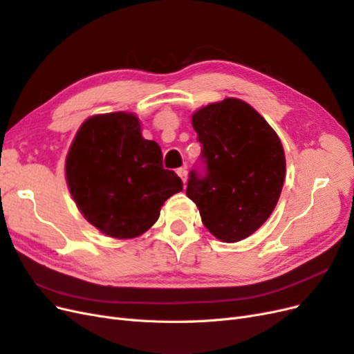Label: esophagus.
<instances>
[{
    "label": "esophagus",
    "mask_w": 354,
    "mask_h": 354,
    "mask_svg": "<svg viewBox=\"0 0 354 354\" xmlns=\"http://www.w3.org/2000/svg\"><path fill=\"white\" fill-rule=\"evenodd\" d=\"M177 174H178V177L181 178V181H183V183H186V180H187V168H186V167L178 168V169H177Z\"/></svg>",
    "instance_id": "obj_1"
}]
</instances>
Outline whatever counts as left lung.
<instances>
[{
	"label": "left lung",
	"instance_id": "1",
	"mask_svg": "<svg viewBox=\"0 0 354 354\" xmlns=\"http://www.w3.org/2000/svg\"><path fill=\"white\" fill-rule=\"evenodd\" d=\"M192 125L201 143L186 195L202 223L223 242L248 238L270 217L285 180L279 137L248 103L224 99L199 109Z\"/></svg>",
	"mask_w": 354,
	"mask_h": 354
}]
</instances>
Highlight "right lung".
Returning <instances> with one entry per match:
<instances>
[{
    "label": "right lung",
    "mask_w": 354,
    "mask_h": 354,
    "mask_svg": "<svg viewBox=\"0 0 354 354\" xmlns=\"http://www.w3.org/2000/svg\"><path fill=\"white\" fill-rule=\"evenodd\" d=\"M66 180L82 216L118 239L145 233L164 202L183 190L174 171L164 169L158 143L145 140L138 118L125 112L95 115L81 125Z\"/></svg>",
    "instance_id": "1"
}]
</instances>
